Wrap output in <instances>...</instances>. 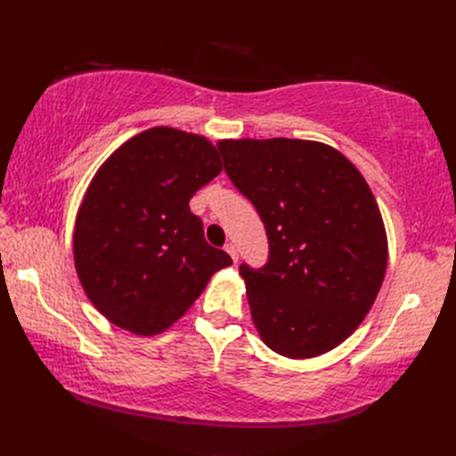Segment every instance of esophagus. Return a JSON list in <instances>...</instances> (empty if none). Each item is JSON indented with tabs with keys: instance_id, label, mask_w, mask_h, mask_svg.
<instances>
[{
	"instance_id": "esophagus-1",
	"label": "esophagus",
	"mask_w": 456,
	"mask_h": 456,
	"mask_svg": "<svg viewBox=\"0 0 456 456\" xmlns=\"http://www.w3.org/2000/svg\"><path fill=\"white\" fill-rule=\"evenodd\" d=\"M225 250L231 255V258H233V263H237V260H239V248L233 243H227Z\"/></svg>"
}]
</instances>
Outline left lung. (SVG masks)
<instances>
[{
	"label": "left lung",
	"mask_w": 456,
	"mask_h": 456,
	"mask_svg": "<svg viewBox=\"0 0 456 456\" xmlns=\"http://www.w3.org/2000/svg\"><path fill=\"white\" fill-rule=\"evenodd\" d=\"M217 149L266 229L268 263L239 266L260 338L288 358L331 351L370 312L388 265L384 221L366 180L315 141L240 139Z\"/></svg>",
	"instance_id": "1"
}]
</instances>
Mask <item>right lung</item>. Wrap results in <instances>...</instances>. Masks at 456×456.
I'll return each instance as SVG.
<instances>
[{
	"instance_id": "obj_1",
	"label": "right lung",
	"mask_w": 456,
	"mask_h": 456,
	"mask_svg": "<svg viewBox=\"0 0 456 456\" xmlns=\"http://www.w3.org/2000/svg\"><path fill=\"white\" fill-rule=\"evenodd\" d=\"M221 168L206 137L152 127L95 172L76 217L74 265L86 296L113 325L162 333L217 270L233 265L190 211L193 193Z\"/></svg>"
}]
</instances>
